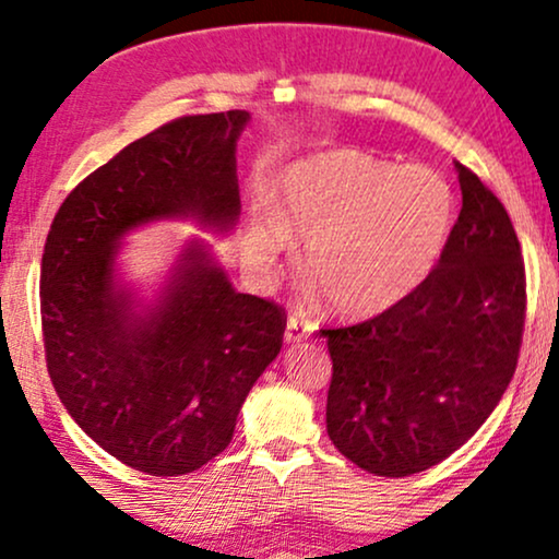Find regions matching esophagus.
I'll use <instances>...</instances> for the list:
<instances>
[{
  "label": "esophagus",
  "mask_w": 559,
  "mask_h": 559,
  "mask_svg": "<svg viewBox=\"0 0 559 559\" xmlns=\"http://www.w3.org/2000/svg\"><path fill=\"white\" fill-rule=\"evenodd\" d=\"M312 332H314V322L301 320V317L292 314V317H288V320H286L284 341H286V343H301V341H307V337L312 335Z\"/></svg>",
  "instance_id": "obj_1"
}]
</instances>
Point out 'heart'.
Wrapping results in <instances>:
<instances>
[{
	"mask_svg": "<svg viewBox=\"0 0 559 559\" xmlns=\"http://www.w3.org/2000/svg\"><path fill=\"white\" fill-rule=\"evenodd\" d=\"M456 222L451 182L361 152H330L288 169L273 214L247 229V258L273 273L307 242L304 271L337 314L364 320L397 307L433 271Z\"/></svg>",
	"mask_w": 559,
	"mask_h": 559,
	"instance_id": "heart-1",
	"label": "heart"
}]
</instances>
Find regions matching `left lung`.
I'll return each mask as SVG.
<instances>
[{
	"mask_svg": "<svg viewBox=\"0 0 559 559\" xmlns=\"http://www.w3.org/2000/svg\"><path fill=\"white\" fill-rule=\"evenodd\" d=\"M462 211L433 271L397 307L322 330L332 358L330 441L379 477L454 454L511 384L526 317V273L511 216L456 162Z\"/></svg>",
	"mask_w": 559,
	"mask_h": 559,
	"instance_id": "obj_1",
	"label": "left lung"
}]
</instances>
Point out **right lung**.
<instances>
[{"instance_id": "add662e5", "label": "right lung", "mask_w": 559, "mask_h": 559, "mask_svg": "<svg viewBox=\"0 0 559 559\" xmlns=\"http://www.w3.org/2000/svg\"><path fill=\"white\" fill-rule=\"evenodd\" d=\"M247 121L245 110L182 116L136 139L67 195L46 237L40 322L56 394L97 447L154 477L188 475L229 447L286 314L235 292L201 242L157 299L139 301L118 278V247L159 218L235 227Z\"/></svg>"}]
</instances>
